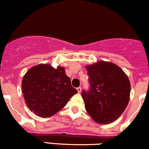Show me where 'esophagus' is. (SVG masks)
Returning a JSON list of instances; mask_svg holds the SVG:
<instances>
[{"mask_svg": "<svg viewBox=\"0 0 149 149\" xmlns=\"http://www.w3.org/2000/svg\"><path fill=\"white\" fill-rule=\"evenodd\" d=\"M77 90H78V92H79V93H80V92H81L82 88H80V87H78V88H77Z\"/></svg>", "mask_w": 149, "mask_h": 149, "instance_id": "esophagus-1", "label": "esophagus"}]
</instances>
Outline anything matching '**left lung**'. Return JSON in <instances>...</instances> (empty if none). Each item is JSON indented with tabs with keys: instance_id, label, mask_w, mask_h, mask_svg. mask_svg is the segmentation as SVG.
Returning a JSON list of instances; mask_svg holds the SVG:
<instances>
[{
	"instance_id": "obj_1",
	"label": "left lung",
	"mask_w": 149,
	"mask_h": 149,
	"mask_svg": "<svg viewBox=\"0 0 149 149\" xmlns=\"http://www.w3.org/2000/svg\"><path fill=\"white\" fill-rule=\"evenodd\" d=\"M90 88L83 90L85 108L95 122L109 124L124 112L130 101V82L118 65L99 61L85 66Z\"/></svg>"
}]
</instances>
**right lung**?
<instances>
[{
	"mask_svg": "<svg viewBox=\"0 0 149 149\" xmlns=\"http://www.w3.org/2000/svg\"><path fill=\"white\" fill-rule=\"evenodd\" d=\"M78 91L71 85L65 69L36 65L27 71L22 82V93L31 111L42 118L51 117L63 109Z\"/></svg>",
	"mask_w": 149,
	"mask_h": 149,
	"instance_id": "obj_1",
	"label": "right lung"
}]
</instances>
